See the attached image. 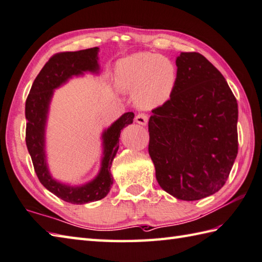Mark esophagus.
Returning a JSON list of instances; mask_svg holds the SVG:
<instances>
[{"instance_id":"obj_1","label":"esophagus","mask_w":262,"mask_h":262,"mask_svg":"<svg viewBox=\"0 0 262 262\" xmlns=\"http://www.w3.org/2000/svg\"><path fill=\"white\" fill-rule=\"evenodd\" d=\"M135 121L137 122V124L145 126V125H147L148 117H147V115H145V114H138V115L135 117Z\"/></svg>"}]
</instances>
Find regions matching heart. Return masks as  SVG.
<instances>
[{
    "instance_id": "heart-1",
    "label": "heart",
    "mask_w": 262,
    "mask_h": 262,
    "mask_svg": "<svg viewBox=\"0 0 262 262\" xmlns=\"http://www.w3.org/2000/svg\"><path fill=\"white\" fill-rule=\"evenodd\" d=\"M116 84L134 93L142 109H153L170 99L177 84V68L166 56L137 52L120 60L116 68Z\"/></svg>"
}]
</instances>
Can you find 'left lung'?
<instances>
[{
	"mask_svg": "<svg viewBox=\"0 0 262 262\" xmlns=\"http://www.w3.org/2000/svg\"><path fill=\"white\" fill-rule=\"evenodd\" d=\"M170 99L152 110L148 153L163 191L184 201L222 188L237 156V101L220 71L202 54L176 59Z\"/></svg>",
	"mask_w": 262,
	"mask_h": 262,
	"instance_id": "left-lung-1",
	"label": "left lung"
}]
</instances>
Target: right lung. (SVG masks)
I'll list each match as a JSON object with an SVG mask.
<instances>
[{
    "label": "right lung",
    "instance_id": "right-lung-1",
    "mask_svg": "<svg viewBox=\"0 0 262 262\" xmlns=\"http://www.w3.org/2000/svg\"><path fill=\"white\" fill-rule=\"evenodd\" d=\"M97 52L99 48H92L54 54L35 78L26 100V145L36 175L51 193L73 204L99 201L106 196L114 183L110 168L119 148L121 129L134 119L133 112H126L103 132V159L99 175L93 181L81 186H69L51 177L45 157V125L53 91L73 76L83 75L84 71L97 73Z\"/></svg>",
    "mask_w": 262,
    "mask_h": 262
}]
</instances>
